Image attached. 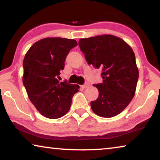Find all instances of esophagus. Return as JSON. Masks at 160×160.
<instances>
[{
  "instance_id": "esophagus-1",
  "label": "esophagus",
  "mask_w": 160,
  "mask_h": 160,
  "mask_svg": "<svg viewBox=\"0 0 160 160\" xmlns=\"http://www.w3.org/2000/svg\"><path fill=\"white\" fill-rule=\"evenodd\" d=\"M89 86H90V84H89V83H85V85H82V88H84V89H85V88H88V87Z\"/></svg>"
}]
</instances>
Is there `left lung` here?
I'll return each instance as SVG.
<instances>
[{"mask_svg":"<svg viewBox=\"0 0 160 160\" xmlns=\"http://www.w3.org/2000/svg\"><path fill=\"white\" fill-rule=\"evenodd\" d=\"M79 46L88 64L102 70L103 82L94 85L99 97L91 102L92 110L104 118L119 114L136 90L139 72L133 51L124 40L111 34L80 39Z\"/></svg>","mask_w":160,"mask_h":160,"instance_id":"8db88e82","label":"left lung"}]
</instances>
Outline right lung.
I'll return each instance as SVG.
<instances>
[{
    "instance_id": "1",
    "label": "right lung",
    "mask_w": 160,
    "mask_h": 160,
    "mask_svg": "<svg viewBox=\"0 0 160 160\" xmlns=\"http://www.w3.org/2000/svg\"><path fill=\"white\" fill-rule=\"evenodd\" d=\"M74 39L47 37L35 42L23 60L22 82L29 100L42 116L55 119L68 112L80 86L59 82L66 56L76 47Z\"/></svg>"
}]
</instances>
